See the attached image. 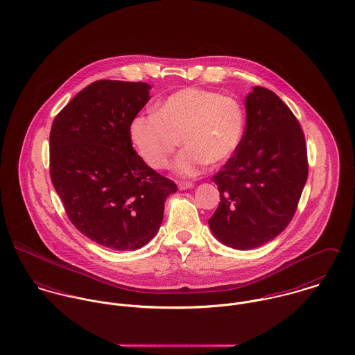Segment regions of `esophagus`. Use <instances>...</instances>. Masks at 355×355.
Wrapping results in <instances>:
<instances>
[{
  "label": "esophagus",
  "instance_id": "34e87169",
  "mask_svg": "<svg viewBox=\"0 0 355 355\" xmlns=\"http://www.w3.org/2000/svg\"><path fill=\"white\" fill-rule=\"evenodd\" d=\"M194 184L191 183V182H179L178 183V187L180 189V190H189V189H191Z\"/></svg>",
  "mask_w": 355,
  "mask_h": 355
}]
</instances>
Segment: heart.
<instances>
[{
	"mask_svg": "<svg viewBox=\"0 0 355 355\" xmlns=\"http://www.w3.org/2000/svg\"><path fill=\"white\" fill-rule=\"evenodd\" d=\"M245 124L243 106L234 97L187 87L159 102L155 113L135 116L130 137L138 154L154 169L169 166L182 139L186 149L175 168L182 176H194L205 164L218 166L234 155Z\"/></svg>",
	"mask_w": 355,
	"mask_h": 355,
	"instance_id": "1",
	"label": "heart"
}]
</instances>
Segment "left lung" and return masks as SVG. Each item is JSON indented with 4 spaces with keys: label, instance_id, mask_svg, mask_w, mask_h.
Segmentation results:
<instances>
[{
    "label": "left lung",
    "instance_id": "left-lung-1",
    "mask_svg": "<svg viewBox=\"0 0 355 355\" xmlns=\"http://www.w3.org/2000/svg\"><path fill=\"white\" fill-rule=\"evenodd\" d=\"M245 102V134L213 176L220 203L209 218L214 236L238 250L259 248L286 230L309 172L304 131L291 109L261 86Z\"/></svg>",
    "mask_w": 355,
    "mask_h": 355
}]
</instances>
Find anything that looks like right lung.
Here are the masks:
<instances>
[{
    "instance_id": "1",
    "label": "right lung",
    "mask_w": 355,
    "mask_h": 355,
    "mask_svg": "<svg viewBox=\"0 0 355 355\" xmlns=\"http://www.w3.org/2000/svg\"><path fill=\"white\" fill-rule=\"evenodd\" d=\"M144 82L97 80L68 102L51 130V179L78 231L112 250L157 234L176 184L132 148L130 125L149 101Z\"/></svg>"
}]
</instances>
